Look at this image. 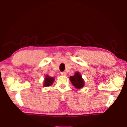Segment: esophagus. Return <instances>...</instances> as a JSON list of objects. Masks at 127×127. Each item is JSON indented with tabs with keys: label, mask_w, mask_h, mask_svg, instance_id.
I'll return each instance as SVG.
<instances>
[{
	"label": "esophagus",
	"mask_w": 127,
	"mask_h": 127,
	"mask_svg": "<svg viewBox=\"0 0 127 127\" xmlns=\"http://www.w3.org/2000/svg\"><path fill=\"white\" fill-rule=\"evenodd\" d=\"M61 74L62 75V76H66V73L65 72H61Z\"/></svg>",
	"instance_id": "esophagus-1"
}]
</instances>
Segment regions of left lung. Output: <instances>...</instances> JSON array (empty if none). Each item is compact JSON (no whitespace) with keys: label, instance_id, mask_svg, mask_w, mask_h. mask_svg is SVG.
Returning <instances> with one entry per match:
<instances>
[{"label":"left lung","instance_id":"left-lung-1","mask_svg":"<svg viewBox=\"0 0 127 127\" xmlns=\"http://www.w3.org/2000/svg\"><path fill=\"white\" fill-rule=\"evenodd\" d=\"M70 80L74 86L77 89H81L84 86V81L82 78L79 73L76 72L74 76L70 77Z\"/></svg>","mask_w":127,"mask_h":127}]
</instances>
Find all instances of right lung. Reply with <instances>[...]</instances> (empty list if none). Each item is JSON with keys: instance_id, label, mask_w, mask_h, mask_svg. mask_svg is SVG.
Instances as JSON below:
<instances>
[{"instance_id": "add662e5", "label": "right lung", "mask_w": 127, "mask_h": 127, "mask_svg": "<svg viewBox=\"0 0 127 127\" xmlns=\"http://www.w3.org/2000/svg\"><path fill=\"white\" fill-rule=\"evenodd\" d=\"M54 81V79L53 77H49L48 76H46L45 79L44 81V86H49L53 84V82Z\"/></svg>"}]
</instances>
